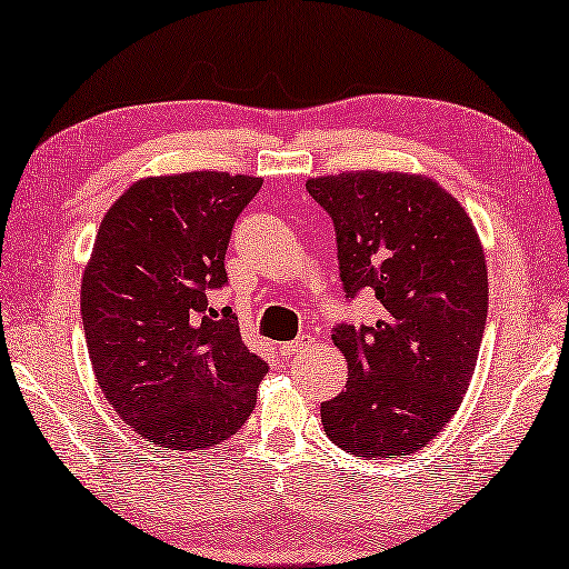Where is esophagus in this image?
<instances>
[{
	"label": "esophagus",
	"mask_w": 569,
	"mask_h": 569,
	"mask_svg": "<svg viewBox=\"0 0 569 569\" xmlns=\"http://www.w3.org/2000/svg\"><path fill=\"white\" fill-rule=\"evenodd\" d=\"M316 342L312 340L310 335H303V337H298V340H293V342H286V345H281V355L286 357V359H291V357H296V355H300V352H306V349Z\"/></svg>",
	"instance_id": "1"
}]
</instances>
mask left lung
<instances>
[{
	"label": "left lung",
	"instance_id": "8db88e82",
	"mask_svg": "<svg viewBox=\"0 0 569 569\" xmlns=\"http://www.w3.org/2000/svg\"><path fill=\"white\" fill-rule=\"evenodd\" d=\"M332 217L347 298L371 291L379 320L340 322L345 391L320 406L325 435L355 457L426 447L462 403L489 310V278L469 214L432 178L347 171L310 178Z\"/></svg>",
	"mask_w": 569,
	"mask_h": 569
}]
</instances>
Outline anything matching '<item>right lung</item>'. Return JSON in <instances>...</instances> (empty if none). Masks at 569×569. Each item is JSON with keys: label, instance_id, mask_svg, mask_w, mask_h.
Instances as JSON below:
<instances>
[{"label": "right lung", "instance_id": "add662e5", "mask_svg": "<svg viewBox=\"0 0 569 569\" xmlns=\"http://www.w3.org/2000/svg\"><path fill=\"white\" fill-rule=\"evenodd\" d=\"M261 178L192 171L143 178L98 229L80 312L107 401L156 447L208 450L244 426L269 371L237 318L208 306Z\"/></svg>", "mask_w": 569, "mask_h": 569}]
</instances>
